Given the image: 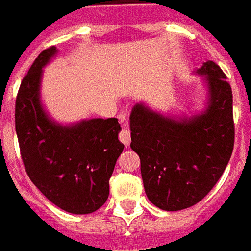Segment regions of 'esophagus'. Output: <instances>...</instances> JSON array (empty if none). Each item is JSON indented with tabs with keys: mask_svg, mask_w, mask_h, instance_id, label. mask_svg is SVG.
<instances>
[{
	"mask_svg": "<svg viewBox=\"0 0 251 251\" xmlns=\"http://www.w3.org/2000/svg\"><path fill=\"white\" fill-rule=\"evenodd\" d=\"M119 140L123 144H126V146H128V144L131 143V132H129V129L123 128V129L119 132Z\"/></svg>",
	"mask_w": 251,
	"mask_h": 251,
	"instance_id": "obj_1",
	"label": "esophagus"
}]
</instances>
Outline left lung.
I'll return each mask as SVG.
<instances>
[{
  "instance_id": "1",
  "label": "left lung",
  "mask_w": 251,
  "mask_h": 251,
  "mask_svg": "<svg viewBox=\"0 0 251 251\" xmlns=\"http://www.w3.org/2000/svg\"><path fill=\"white\" fill-rule=\"evenodd\" d=\"M208 85L207 109L193 119L166 118L143 104L129 116L131 148L140 158L147 198L178 211L202 201L222 176L234 148L233 92L214 61L198 69Z\"/></svg>"
}]
</instances>
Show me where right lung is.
Returning <instances> with one entry per match:
<instances>
[{"mask_svg": "<svg viewBox=\"0 0 251 251\" xmlns=\"http://www.w3.org/2000/svg\"><path fill=\"white\" fill-rule=\"evenodd\" d=\"M38 54L16 98V132L24 167L33 184L64 211L89 214L103 206L109 178L124 144L118 119H91L72 127L53 123L40 104L43 67L56 54Z\"/></svg>", "mask_w": 251, "mask_h": 251, "instance_id": "1", "label": "right lung"}]
</instances>
